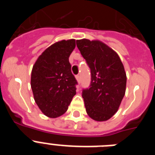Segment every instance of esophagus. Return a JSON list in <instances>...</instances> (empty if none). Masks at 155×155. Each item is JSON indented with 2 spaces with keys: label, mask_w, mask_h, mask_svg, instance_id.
Instances as JSON below:
<instances>
[{
  "label": "esophagus",
  "mask_w": 155,
  "mask_h": 155,
  "mask_svg": "<svg viewBox=\"0 0 155 155\" xmlns=\"http://www.w3.org/2000/svg\"><path fill=\"white\" fill-rule=\"evenodd\" d=\"M75 78H76L77 81L78 82V83H80V76H79V75H77V76L75 77Z\"/></svg>",
  "instance_id": "obj_1"
}]
</instances>
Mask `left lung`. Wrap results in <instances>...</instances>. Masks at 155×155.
<instances>
[{"label": "left lung", "instance_id": "8db88e82", "mask_svg": "<svg viewBox=\"0 0 155 155\" xmlns=\"http://www.w3.org/2000/svg\"><path fill=\"white\" fill-rule=\"evenodd\" d=\"M77 46L91 69L89 88L82 91L87 115L106 121L116 113L126 92L127 74L119 55L99 40H77Z\"/></svg>", "mask_w": 155, "mask_h": 155}]
</instances>
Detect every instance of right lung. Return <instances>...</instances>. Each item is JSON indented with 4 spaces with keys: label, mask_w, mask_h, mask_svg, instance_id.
<instances>
[{
    "label": "right lung",
    "mask_w": 155,
    "mask_h": 155,
    "mask_svg": "<svg viewBox=\"0 0 155 155\" xmlns=\"http://www.w3.org/2000/svg\"><path fill=\"white\" fill-rule=\"evenodd\" d=\"M75 46L74 39L53 43L38 57L31 70L34 99L42 113L50 118L65 113L76 94L77 81L69 62Z\"/></svg>",
    "instance_id": "1"
}]
</instances>
